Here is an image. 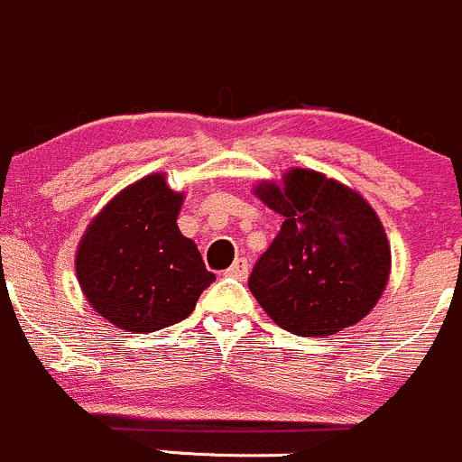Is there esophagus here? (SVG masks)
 Returning <instances> with one entry per match:
<instances>
[{"instance_id": "34e87169", "label": "esophagus", "mask_w": 462, "mask_h": 462, "mask_svg": "<svg viewBox=\"0 0 462 462\" xmlns=\"http://www.w3.org/2000/svg\"><path fill=\"white\" fill-rule=\"evenodd\" d=\"M225 273L229 278H237V281H245V278L249 276V263H246L245 258H237L236 263H233Z\"/></svg>"}]
</instances>
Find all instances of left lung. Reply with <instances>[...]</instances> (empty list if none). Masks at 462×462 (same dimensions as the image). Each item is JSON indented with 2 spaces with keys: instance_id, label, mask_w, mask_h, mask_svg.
Listing matches in <instances>:
<instances>
[{
  "instance_id": "1",
  "label": "left lung",
  "mask_w": 462,
  "mask_h": 462,
  "mask_svg": "<svg viewBox=\"0 0 462 462\" xmlns=\"http://www.w3.org/2000/svg\"><path fill=\"white\" fill-rule=\"evenodd\" d=\"M254 193L282 216L249 276L272 321L299 337H328L362 321L391 273V246L371 204L305 168L287 171L282 184L263 181Z\"/></svg>"
}]
</instances>
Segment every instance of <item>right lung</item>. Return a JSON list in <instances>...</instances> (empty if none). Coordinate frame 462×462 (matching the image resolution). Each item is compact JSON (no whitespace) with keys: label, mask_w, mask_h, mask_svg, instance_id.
<instances>
[{"label":"right lung","mask_w":462,"mask_h":462,"mask_svg":"<svg viewBox=\"0 0 462 462\" xmlns=\"http://www.w3.org/2000/svg\"><path fill=\"white\" fill-rule=\"evenodd\" d=\"M181 202L184 195L154 172L112 198L78 245L82 294L121 330L145 335L184 321L216 281L177 226Z\"/></svg>","instance_id":"1"}]
</instances>
